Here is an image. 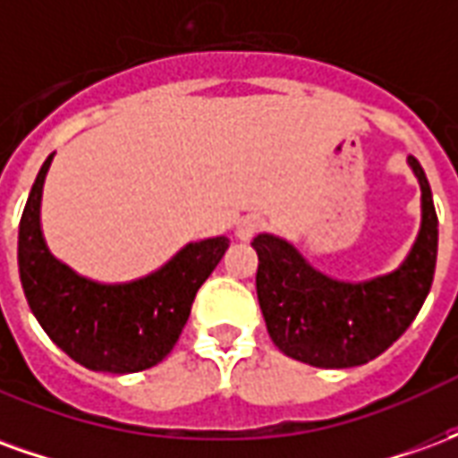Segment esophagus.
I'll return each instance as SVG.
<instances>
[{"mask_svg":"<svg viewBox=\"0 0 458 458\" xmlns=\"http://www.w3.org/2000/svg\"><path fill=\"white\" fill-rule=\"evenodd\" d=\"M265 228V220L258 218V216H245L242 220H238V228H235V238L248 242L258 235L259 230Z\"/></svg>","mask_w":458,"mask_h":458,"instance_id":"esophagus-1","label":"esophagus"}]
</instances>
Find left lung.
Listing matches in <instances>:
<instances>
[{
	"label": "left lung",
	"instance_id": "obj_1",
	"mask_svg": "<svg viewBox=\"0 0 458 458\" xmlns=\"http://www.w3.org/2000/svg\"><path fill=\"white\" fill-rule=\"evenodd\" d=\"M422 189V223L410 255L393 272L341 282L311 267L292 242L259 233L258 299L269 338L294 360L353 368L385 353L403 336L432 289L439 220L424 169L407 157Z\"/></svg>",
	"mask_w": 458,
	"mask_h": 458
}]
</instances>
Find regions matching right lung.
<instances>
[{"mask_svg": "<svg viewBox=\"0 0 458 458\" xmlns=\"http://www.w3.org/2000/svg\"><path fill=\"white\" fill-rule=\"evenodd\" d=\"M54 154L44 161L19 223V277L48 338L75 363L100 373H140L161 363L186 327L191 304L228 238L189 242L147 277L103 284L51 255L41 230V196Z\"/></svg>", "mask_w": 458, "mask_h": 458, "instance_id": "1", "label": "right lung"}]
</instances>
